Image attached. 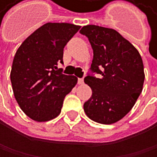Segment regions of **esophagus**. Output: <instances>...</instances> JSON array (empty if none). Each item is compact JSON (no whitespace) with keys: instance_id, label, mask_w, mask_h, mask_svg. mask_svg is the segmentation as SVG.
Masks as SVG:
<instances>
[{"instance_id":"1","label":"esophagus","mask_w":157,"mask_h":157,"mask_svg":"<svg viewBox=\"0 0 157 157\" xmlns=\"http://www.w3.org/2000/svg\"><path fill=\"white\" fill-rule=\"evenodd\" d=\"M78 84H79V85L84 84V79H83V78H78Z\"/></svg>"}]
</instances>
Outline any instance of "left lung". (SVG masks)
<instances>
[{
  "label": "left lung",
  "instance_id": "obj_1",
  "mask_svg": "<svg viewBox=\"0 0 157 157\" xmlns=\"http://www.w3.org/2000/svg\"><path fill=\"white\" fill-rule=\"evenodd\" d=\"M80 33L88 38L93 50L91 73L85 77L92 95L84 104V110L96 122L115 123L132 109L142 91L145 78L142 58L114 29L86 25Z\"/></svg>",
  "mask_w": 157,
  "mask_h": 157
}]
</instances>
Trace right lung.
I'll return each mask as SVG.
<instances>
[{
  "label": "right lung",
  "mask_w": 157,
  "mask_h": 157,
  "mask_svg": "<svg viewBox=\"0 0 157 157\" xmlns=\"http://www.w3.org/2000/svg\"><path fill=\"white\" fill-rule=\"evenodd\" d=\"M80 26L48 22L29 36L17 49L10 79L14 96L21 110L36 121L56 118L66 95L77 78L62 73L63 51Z\"/></svg>",
  "instance_id": "1"
}]
</instances>
